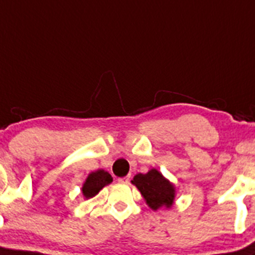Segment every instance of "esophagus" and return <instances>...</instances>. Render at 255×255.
Instances as JSON below:
<instances>
[{"mask_svg":"<svg viewBox=\"0 0 255 255\" xmlns=\"http://www.w3.org/2000/svg\"><path fill=\"white\" fill-rule=\"evenodd\" d=\"M129 177H130V176H125V177H118V178H117V181L121 182V184H128V182H129Z\"/></svg>","mask_w":255,"mask_h":255,"instance_id":"1","label":"esophagus"}]
</instances>
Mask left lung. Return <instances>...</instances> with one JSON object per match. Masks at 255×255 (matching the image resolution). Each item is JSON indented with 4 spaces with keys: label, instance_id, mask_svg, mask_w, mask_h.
I'll list each match as a JSON object with an SVG mask.
<instances>
[{
    "label": "left lung",
    "instance_id": "left-lung-1",
    "mask_svg": "<svg viewBox=\"0 0 255 255\" xmlns=\"http://www.w3.org/2000/svg\"><path fill=\"white\" fill-rule=\"evenodd\" d=\"M132 184L137 186L142 196L146 199V203L153 210H157L163 205L167 208L172 205L175 199V187L154 168L147 173L135 175Z\"/></svg>",
    "mask_w": 255,
    "mask_h": 255
}]
</instances>
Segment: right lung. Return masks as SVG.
Instances as JSON below:
<instances>
[{"label":"right lung","mask_w":255,"mask_h":255,"mask_svg":"<svg viewBox=\"0 0 255 255\" xmlns=\"http://www.w3.org/2000/svg\"><path fill=\"white\" fill-rule=\"evenodd\" d=\"M112 181H113V178L107 171L98 170L92 172L83 185V195L85 199L95 196L106 185L111 184Z\"/></svg>","instance_id":"right-lung-1"}]
</instances>
